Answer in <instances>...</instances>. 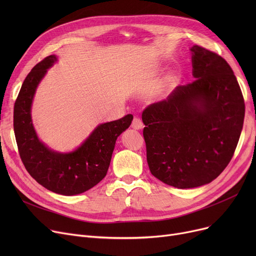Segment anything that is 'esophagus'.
<instances>
[{
	"label": "esophagus",
	"instance_id": "obj_1",
	"mask_svg": "<svg viewBox=\"0 0 256 256\" xmlns=\"http://www.w3.org/2000/svg\"><path fill=\"white\" fill-rule=\"evenodd\" d=\"M132 128H134L135 130H140L143 128V122L140 117L135 116L132 119Z\"/></svg>",
	"mask_w": 256,
	"mask_h": 256
}]
</instances>
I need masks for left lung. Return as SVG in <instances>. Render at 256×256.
<instances>
[{
  "instance_id": "1",
  "label": "left lung",
  "mask_w": 256,
  "mask_h": 256,
  "mask_svg": "<svg viewBox=\"0 0 256 256\" xmlns=\"http://www.w3.org/2000/svg\"><path fill=\"white\" fill-rule=\"evenodd\" d=\"M193 82L142 113L152 176L178 189L206 184L230 164L244 124L245 102L225 59L193 46Z\"/></svg>"
}]
</instances>
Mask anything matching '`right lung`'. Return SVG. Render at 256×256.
I'll return each mask as SVG.
<instances>
[{
	"label": "right lung",
	"mask_w": 256,
	"mask_h": 256,
	"mask_svg": "<svg viewBox=\"0 0 256 256\" xmlns=\"http://www.w3.org/2000/svg\"><path fill=\"white\" fill-rule=\"evenodd\" d=\"M55 61L56 56L44 58L24 78L14 104L13 128L20 156L30 176L52 192L72 196L88 191L106 176L116 140L130 126L132 115L98 126L72 152L50 150L36 135L31 104L40 80Z\"/></svg>",
	"instance_id": "obj_1"
}]
</instances>
